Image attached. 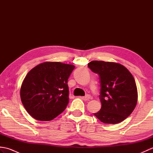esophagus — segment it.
Listing matches in <instances>:
<instances>
[{"instance_id":"obj_1","label":"esophagus","mask_w":153,"mask_h":153,"mask_svg":"<svg viewBox=\"0 0 153 153\" xmlns=\"http://www.w3.org/2000/svg\"><path fill=\"white\" fill-rule=\"evenodd\" d=\"M84 99L85 100H89V99H91L92 97L90 95H86L85 97H84Z\"/></svg>"}]
</instances>
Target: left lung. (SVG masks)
I'll return each mask as SVG.
<instances>
[{"label":"left lung","mask_w":153,"mask_h":153,"mask_svg":"<svg viewBox=\"0 0 153 153\" xmlns=\"http://www.w3.org/2000/svg\"><path fill=\"white\" fill-rule=\"evenodd\" d=\"M88 68L99 76L101 108L94 113L100 122L114 124L131 114L137 102V90L134 77L122 65L93 60Z\"/></svg>","instance_id":"1"}]
</instances>
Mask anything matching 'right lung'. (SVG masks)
Wrapping results in <instances>:
<instances>
[{
	"instance_id": "1",
	"label": "right lung",
	"mask_w": 153,
	"mask_h": 153,
	"mask_svg": "<svg viewBox=\"0 0 153 153\" xmlns=\"http://www.w3.org/2000/svg\"><path fill=\"white\" fill-rule=\"evenodd\" d=\"M75 68L61 62H44L26 75L20 89L25 110L39 121H50L66 108L69 102L68 79Z\"/></svg>"
}]
</instances>
